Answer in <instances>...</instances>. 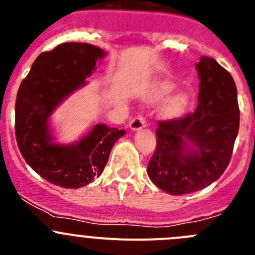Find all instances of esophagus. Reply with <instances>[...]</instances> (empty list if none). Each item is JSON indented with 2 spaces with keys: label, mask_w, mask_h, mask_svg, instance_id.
<instances>
[{
  "label": "esophagus",
  "mask_w": 255,
  "mask_h": 255,
  "mask_svg": "<svg viewBox=\"0 0 255 255\" xmlns=\"http://www.w3.org/2000/svg\"><path fill=\"white\" fill-rule=\"evenodd\" d=\"M144 126H145V118H144L143 116H137V117L133 118L129 123L130 129L133 130L140 129V128H143Z\"/></svg>",
  "instance_id": "esophagus-1"
}]
</instances>
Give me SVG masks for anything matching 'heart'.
Returning <instances> with one entry per match:
<instances>
[{"label": "heart", "instance_id": "obj_1", "mask_svg": "<svg viewBox=\"0 0 255 255\" xmlns=\"http://www.w3.org/2000/svg\"><path fill=\"white\" fill-rule=\"evenodd\" d=\"M173 91V85L168 84V82H163V84H159L151 90L150 95H149V100L151 101H158V100L164 99L165 96H168L170 92ZM187 104V99L184 94L175 95L174 97H171L163 107V115L165 117H175L179 116L180 113L185 110Z\"/></svg>", "mask_w": 255, "mask_h": 255}]
</instances>
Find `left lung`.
<instances>
[{
  "label": "left lung",
  "mask_w": 255,
  "mask_h": 255,
  "mask_svg": "<svg viewBox=\"0 0 255 255\" xmlns=\"http://www.w3.org/2000/svg\"><path fill=\"white\" fill-rule=\"evenodd\" d=\"M199 105L181 117L159 121L156 146L146 173L170 195L199 191L218 179L230 164L239 129L237 87L215 59L202 56Z\"/></svg>",
  "instance_id": "obj_1"
}]
</instances>
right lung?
Instances as JSON below:
<instances>
[{
	"label": "right lung",
	"instance_id": "obj_1",
	"mask_svg": "<svg viewBox=\"0 0 255 255\" xmlns=\"http://www.w3.org/2000/svg\"><path fill=\"white\" fill-rule=\"evenodd\" d=\"M87 43H63L40 54L23 79L16 100L14 129L20 154L37 174L56 186L78 189L104 171L116 140L125 129L96 125L74 145L51 143L48 117L54 107L85 82L104 56Z\"/></svg>",
	"mask_w": 255,
	"mask_h": 255
}]
</instances>
